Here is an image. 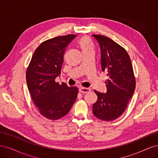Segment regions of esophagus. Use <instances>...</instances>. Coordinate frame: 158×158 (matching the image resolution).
<instances>
[{
    "label": "esophagus",
    "mask_w": 158,
    "mask_h": 158,
    "mask_svg": "<svg viewBox=\"0 0 158 158\" xmlns=\"http://www.w3.org/2000/svg\"><path fill=\"white\" fill-rule=\"evenodd\" d=\"M79 91L82 93H87L90 92V89L89 88H85V87H83L82 86V87H80Z\"/></svg>",
    "instance_id": "34e87169"
}]
</instances>
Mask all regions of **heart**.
<instances>
[{"mask_svg": "<svg viewBox=\"0 0 158 158\" xmlns=\"http://www.w3.org/2000/svg\"><path fill=\"white\" fill-rule=\"evenodd\" d=\"M79 45L83 51V53L89 51H93L94 47L90 39L87 37H83L79 41Z\"/></svg>", "mask_w": 158, "mask_h": 158, "instance_id": "heart-1", "label": "heart"}]
</instances>
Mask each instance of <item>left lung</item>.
I'll return each mask as SVG.
<instances>
[{"label":"left lung","instance_id":"left-lung-1","mask_svg":"<svg viewBox=\"0 0 158 158\" xmlns=\"http://www.w3.org/2000/svg\"><path fill=\"white\" fill-rule=\"evenodd\" d=\"M97 41L101 54V67L107 72L106 93H94L98 100L93 105L96 118L106 121L116 119L126 110L133 95L136 79L133 65L126 50L104 35H93Z\"/></svg>","mask_w":158,"mask_h":158}]
</instances>
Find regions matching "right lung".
I'll return each instance as SVG.
<instances>
[{
	"label": "right lung",
	"mask_w": 158,
	"mask_h": 158,
	"mask_svg": "<svg viewBox=\"0 0 158 158\" xmlns=\"http://www.w3.org/2000/svg\"><path fill=\"white\" fill-rule=\"evenodd\" d=\"M76 35L59 36L43 42L35 50L26 71L27 87L33 102L44 118L56 120L67 114L77 98L76 86L60 84L66 48Z\"/></svg>",
	"instance_id": "obj_1"
}]
</instances>
